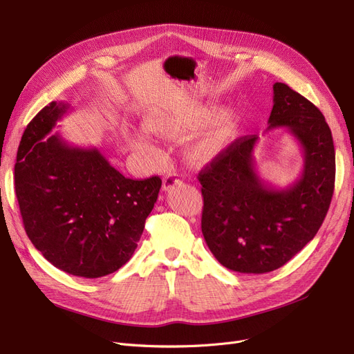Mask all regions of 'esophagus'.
<instances>
[{
    "label": "esophagus",
    "mask_w": 354,
    "mask_h": 354,
    "mask_svg": "<svg viewBox=\"0 0 354 354\" xmlns=\"http://www.w3.org/2000/svg\"><path fill=\"white\" fill-rule=\"evenodd\" d=\"M180 184V178L176 175V174H167L163 179V189L165 191H169L175 188V185Z\"/></svg>",
    "instance_id": "1"
}]
</instances>
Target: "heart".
Here are the masks:
<instances>
[{
  "label": "heart",
  "instance_id": "1",
  "mask_svg": "<svg viewBox=\"0 0 354 354\" xmlns=\"http://www.w3.org/2000/svg\"><path fill=\"white\" fill-rule=\"evenodd\" d=\"M210 111L203 106H178L169 111H156L146 118V127L151 133L163 138H184L200 128ZM234 124V112L226 109L216 120L195 136L187 147L188 160L194 165H205L214 160L225 149L230 131ZM127 138L136 151L142 156L154 157L159 153L150 133L144 129L128 131Z\"/></svg>",
  "mask_w": 354,
  "mask_h": 354
}]
</instances>
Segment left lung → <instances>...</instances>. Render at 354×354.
I'll list each match as a JSON object with an SVG mask.
<instances>
[{
  "label": "left lung",
  "mask_w": 354,
  "mask_h": 354,
  "mask_svg": "<svg viewBox=\"0 0 354 354\" xmlns=\"http://www.w3.org/2000/svg\"><path fill=\"white\" fill-rule=\"evenodd\" d=\"M268 131L286 128L304 149V170L284 189L259 178L258 136L234 140L198 174L201 230L210 251L232 271L264 274L283 267L315 238L335 180L331 129L321 111L284 83L272 86Z\"/></svg>",
  "instance_id": "8db88e82"
}]
</instances>
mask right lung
Returning a JSON list of instances; mask_svg holds the SVG:
<instances>
[{
  "mask_svg": "<svg viewBox=\"0 0 354 354\" xmlns=\"http://www.w3.org/2000/svg\"><path fill=\"white\" fill-rule=\"evenodd\" d=\"M68 103L50 102L26 127L15 166L24 230L49 263L97 279L133 257L162 179H129L96 147H73L50 134Z\"/></svg>",
  "mask_w": 354,
  "mask_h": 354,
  "instance_id": "1",
  "label": "right lung"
}]
</instances>
